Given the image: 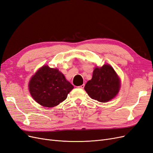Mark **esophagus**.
<instances>
[{"label": "esophagus", "mask_w": 153, "mask_h": 153, "mask_svg": "<svg viewBox=\"0 0 153 153\" xmlns=\"http://www.w3.org/2000/svg\"><path fill=\"white\" fill-rule=\"evenodd\" d=\"M84 87H85V84H82V85H80V86H78V88H80V89H84Z\"/></svg>", "instance_id": "1"}]
</instances>
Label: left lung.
Here are the masks:
<instances>
[{"instance_id":"left-lung-1","label":"left lung","mask_w":153,"mask_h":153,"mask_svg":"<svg viewBox=\"0 0 153 153\" xmlns=\"http://www.w3.org/2000/svg\"><path fill=\"white\" fill-rule=\"evenodd\" d=\"M120 88V80L114 69L108 64L96 68L91 80L84 89L92 99L105 103L117 95Z\"/></svg>"}]
</instances>
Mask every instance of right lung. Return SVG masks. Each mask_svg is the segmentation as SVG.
Instances as JSON below:
<instances>
[{
	"instance_id": "add662e5",
	"label": "right lung",
	"mask_w": 153,
	"mask_h": 153,
	"mask_svg": "<svg viewBox=\"0 0 153 153\" xmlns=\"http://www.w3.org/2000/svg\"><path fill=\"white\" fill-rule=\"evenodd\" d=\"M29 89L37 103L51 108L65 100L73 86L57 69L44 66L32 77Z\"/></svg>"
}]
</instances>
